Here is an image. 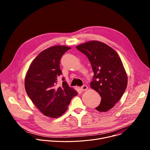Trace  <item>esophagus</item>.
<instances>
[{"label": "esophagus", "mask_w": 150, "mask_h": 150, "mask_svg": "<svg viewBox=\"0 0 150 150\" xmlns=\"http://www.w3.org/2000/svg\"><path fill=\"white\" fill-rule=\"evenodd\" d=\"M87 89H88V87L87 86V85H82V86L81 87V90L82 91H85V90H87Z\"/></svg>", "instance_id": "obj_1"}]
</instances>
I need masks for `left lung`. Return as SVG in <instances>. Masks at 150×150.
Masks as SVG:
<instances>
[{
  "mask_svg": "<svg viewBox=\"0 0 150 150\" xmlns=\"http://www.w3.org/2000/svg\"><path fill=\"white\" fill-rule=\"evenodd\" d=\"M89 59L94 72L90 87L101 97L96 109L107 112L120 99L127 87V77L122 62L114 49L103 42L91 41L76 46Z\"/></svg>",
  "mask_w": 150,
  "mask_h": 150,
  "instance_id": "1",
  "label": "left lung"
}]
</instances>
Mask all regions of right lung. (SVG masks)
Returning a JSON list of instances; mask_svg holds the SVG:
<instances>
[{"mask_svg": "<svg viewBox=\"0 0 150 150\" xmlns=\"http://www.w3.org/2000/svg\"><path fill=\"white\" fill-rule=\"evenodd\" d=\"M70 47L56 46L41 52L33 61L25 79L27 94L44 115L56 118L66 112L72 98L78 94L69 87L65 78L57 84L62 75L60 62Z\"/></svg>", "mask_w": 150, "mask_h": 150, "instance_id": "1", "label": "right lung"}]
</instances>
